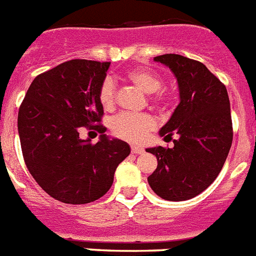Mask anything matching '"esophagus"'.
<instances>
[{
	"label": "esophagus",
	"mask_w": 256,
	"mask_h": 256,
	"mask_svg": "<svg viewBox=\"0 0 256 256\" xmlns=\"http://www.w3.org/2000/svg\"><path fill=\"white\" fill-rule=\"evenodd\" d=\"M130 150H132L133 154H142V152H145L142 148H140V146H136V145L130 146Z\"/></svg>",
	"instance_id": "esophagus-1"
}]
</instances>
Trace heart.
<instances>
[{"mask_svg":"<svg viewBox=\"0 0 256 256\" xmlns=\"http://www.w3.org/2000/svg\"><path fill=\"white\" fill-rule=\"evenodd\" d=\"M126 78L145 93H152L150 100L154 104H166L170 102V97L159 92L163 82L158 74L150 70L136 68L128 72ZM115 93H116V89H115L114 82L111 78H106L98 92V100L104 110L114 108ZM155 126H156V122L150 114L123 112L114 118L111 122V130L119 138L130 141V142H141L146 138L148 133L154 130Z\"/></svg>","mask_w":256,"mask_h":256,"instance_id":"obj_1","label":"heart"}]
</instances>
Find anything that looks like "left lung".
Instances as JSON below:
<instances>
[{"label": "left lung", "mask_w": 256, "mask_h": 256, "mask_svg": "<svg viewBox=\"0 0 256 256\" xmlns=\"http://www.w3.org/2000/svg\"><path fill=\"white\" fill-rule=\"evenodd\" d=\"M174 74L180 104L160 134L173 140L174 148L146 149L158 159L148 178L160 198L186 200L212 184L226 163L233 141L230 104L226 85L198 60L178 54L155 56Z\"/></svg>", "instance_id": "obj_1"}]
</instances>
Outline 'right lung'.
<instances>
[{
	"instance_id": "add662e5",
	"label": "right lung",
	"mask_w": 256,
	"mask_h": 256,
	"mask_svg": "<svg viewBox=\"0 0 256 256\" xmlns=\"http://www.w3.org/2000/svg\"><path fill=\"white\" fill-rule=\"evenodd\" d=\"M110 62L71 60L34 78L19 107L18 132L28 171L54 200L70 204L97 200L112 185L130 145L110 140L101 124L98 92ZM82 126L102 134L82 140Z\"/></svg>"
}]
</instances>
